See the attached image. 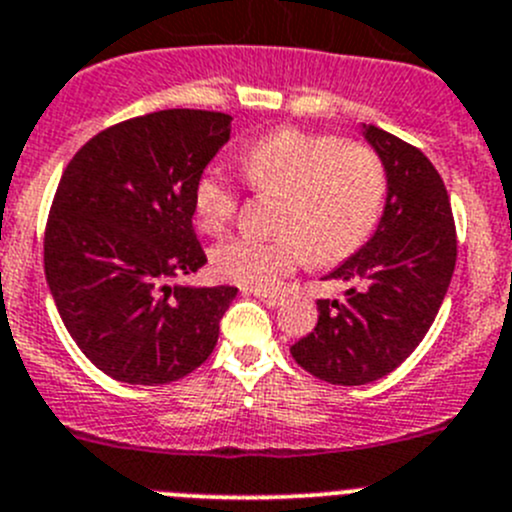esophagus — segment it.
<instances>
[{"instance_id": "esophagus-1", "label": "esophagus", "mask_w": 512, "mask_h": 512, "mask_svg": "<svg viewBox=\"0 0 512 512\" xmlns=\"http://www.w3.org/2000/svg\"><path fill=\"white\" fill-rule=\"evenodd\" d=\"M255 298H260L262 303L265 305H270V308H278V305H283V295H278V293H262V290H255Z\"/></svg>"}]
</instances>
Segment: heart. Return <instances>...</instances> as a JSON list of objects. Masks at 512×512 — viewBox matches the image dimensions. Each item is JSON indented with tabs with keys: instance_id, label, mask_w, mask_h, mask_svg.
Segmentation results:
<instances>
[{
	"instance_id": "heart-1",
	"label": "heart",
	"mask_w": 512,
	"mask_h": 512,
	"mask_svg": "<svg viewBox=\"0 0 512 512\" xmlns=\"http://www.w3.org/2000/svg\"><path fill=\"white\" fill-rule=\"evenodd\" d=\"M242 171L255 189L285 197L280 237H232L212 252L224 280L270 290L295 267L338 265L366 245L386 199V171L369 146L331 133L283 128L252 143ZM197 222L219 232L237 212V191L219 169H207L194 189Z\"/></svg>"
}]
</instances>
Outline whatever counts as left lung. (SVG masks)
I'll list each match as a JSON object with an SVG mask.
<instances>
[{"label":"left lung","instance_id":"1","mask_svg":"<svg viewBox=\"0 0 512 512\" xmlns=\"http://www.w3.org/2000/svg\"><path fill=\"white\" fill-rule=\"evenodd\" d=\"M386 171V202L366 245L326 280L348 283L343 300H318L313 333L290 346L315 379L364 386L391 374L434 323L457 260L450 197L419 148L361 123Z\"/></svg>","mask_w":512,"mask_h":512}]
</instances>
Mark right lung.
<instances>
[{
    "mask_svg": "<svg viewBox=\"0 0 512 512\" xmlns=\"http://www.w3.org/2000/svg\"><path fill=\"white\" fill-rule=\"evenodd\" d=\"M229 133L227 113H148L90 138L62 174L47 285L73 341L111 379L171 384L217 346L237 288L171 280L207 265L191 227L194 189Z\"/></svg>",
    "mask_w": 512,
    "mask_h": 512,
    "instance_id": "right-lung-1",
    "label": "right lung"
}]
</instances>
